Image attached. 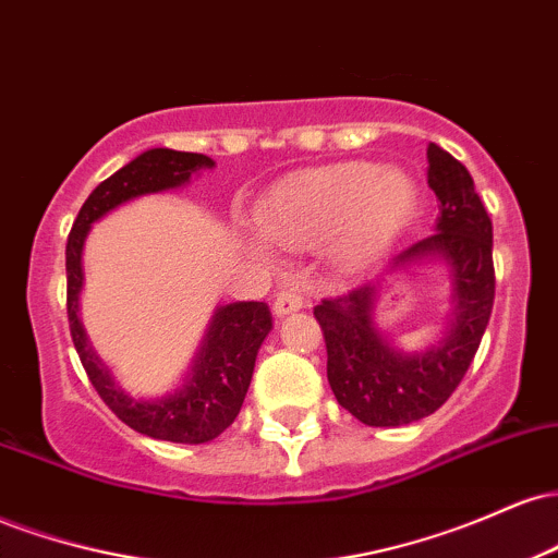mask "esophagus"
<instances>
[{
    "instance_id": "1",
    "label": "esophagus",
    "mask_w": 558,
    "mask_h": 558,
    "mask_svg": "<svg viewBox=\"0 0 558 558\" xmlns=\"http://www.w3.org/2000/svg\"><path fill=\"white\" fill-rule=\"evenodd\" d=\"M301 306H304V299H301L296 291H280L278 299H275V304H272V315L288 317V315H293V312H299Z\"/></svg>"
}]
</instances>
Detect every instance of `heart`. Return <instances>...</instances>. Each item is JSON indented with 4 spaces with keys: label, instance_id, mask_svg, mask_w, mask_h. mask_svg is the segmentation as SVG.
Instances as JSON below:
<instances>
[{
    "label": "heart",
    "instance_id": "b5f03b06",
    "mask_svg": "<svg viewBox=\"0 0 558 558\" xmlns=\"http://www.w3.org/2000/svg\"><path fill=\"white\" fill-rule=\"evenodd\" d=\"M414 178L399 168L341 162L288 175L262 198L254 220L272 246L312 248L328 241L332 262L343 270H362L393 246L417 209ZM248 248L267 254L252 235Z\"/></svg>",
    "mask_w": 558,
    "mask_h": 558
}]
</instances>
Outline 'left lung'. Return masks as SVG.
I'll return each instance as SVG.
<instances>
[{"label": "left lung", "mask_w": 558, "mask_h": 558, "mask_svg": "<svg viewBox=\"0 0 558 558\" xmlns=\"http://www.w3.org/2000/svg\"><path fill=\"white\" fill-rule=\"evenodd\" d=\"M427 185L440 202L435 233L393 257L386 278L315 306L332 393L369 427L412 425L444 407L475 360L496 296L493 226L470 170L438 144L427 146ZM427 264L449 272L447 330L425 350L403 352L376 328L374 306L388 277Z\"/></svg>", "instance_id": "left-lung-1"}]
</instances>
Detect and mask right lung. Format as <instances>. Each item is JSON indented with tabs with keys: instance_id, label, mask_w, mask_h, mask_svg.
Returning <instances> with one entry per match:
<instances>
[{
	"instance_id": "1",
	"label": "right lung",
	"mask_w": 558,
	"mask_h": 558,
	"mask_svg": "<svg viewBox=\"0 0 558 558\" xmlns=\"http://www.w3.org/2000/svg\"><path fill=\"white\" fill-rule=\"evenodd\" d=\"M215 159L207 155H191L175 149H146L144 155L120 168L114 175L101 181L86 198L68 235L65 270H68V319L70 336L78 351L88 380L101 396V401L141 435H149L170 444H207L239 417L246 399L248 383L254 375L257 351L267 332L272 330V317L265 301H233L217 306L209 319L207 332L191 360L189 373L157 399L133 396L114 380L112 369L101 362L81 323L83 291V246L88 230L112 209L123 207L133 198L165 194V191L189 185L202 170H213Z\"/></svg>"
}]
</instances>
